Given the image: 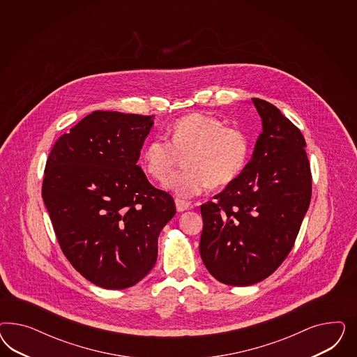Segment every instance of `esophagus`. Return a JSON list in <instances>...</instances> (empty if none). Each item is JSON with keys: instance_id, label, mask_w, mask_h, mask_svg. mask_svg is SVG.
<instances>
[{"instance_id": "1", "label": "esophagus", "mask_w": 357, "mask_h": 357, "mask_svg": "<svg viewBox=\"0 0 357 357\" xmlns=\"http://www.w3.org/2000/svg\"><path fill=\"white\" fill-rule=\"evenodd\" d=\"M175 206H176V211L178 212H184V211L191 208V203L185 202L183 199H175Z\"/></svg>"}]
</instances>
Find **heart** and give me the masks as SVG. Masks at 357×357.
<instances>
[{"instance_id": "b5f03b06", "label": "heart", "mask_w": 357, "mask_h": 357, "mask_svg": "<svg viewBox=\"0 0 357 357\" xmlns=\"http://www.w3.org/2000/svg\"><path fill=\"white\" fill-rule=\"evenodd\" d=\"M184 155L183 170L169 175L165 187L181 197H194L211 185L231 183L242 173L249 157V140L238 127L202 112H194L174 121L170 140L153 137L141 151L145 172L154 179H163Z\"/></svg>"}]
</instances>
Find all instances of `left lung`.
<instances>
[{"instance_id":"8db88e82","label":"left lung","mask_w":357,"mask_h":357,"mask_svg":"<svg viewBox=\"0 0 357 357\" xmlns=\"http://www.w3.org/2000/svg\"><path fill=\"white\" fill-rule=\"evenodd\" d=\"M263 124L252 158L213 202L200 206V255L209 273L233 287L268 278L291 252L312 199L301 130L280 109L252 98Z\"/></svg>"}]
</instances>
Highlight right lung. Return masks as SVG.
Instances as JSON below:
<instances>
[{"instance_id": "obj_1", "label": "right lung", "mask_w": 357, "mask_h": 357, "mask_svg": "<svg viewBox=\"0 0 357 357\" xmlns=\"http://www.w3.org/2000/svg\"><path fill=\"white\" fill-rule=\"evenodd\" d=\"M154 116L94 111L54 142L42 196L66 259L105 289L137 284L175 215L172 195L137 165Z\"/></svg>"}]
</instances>
